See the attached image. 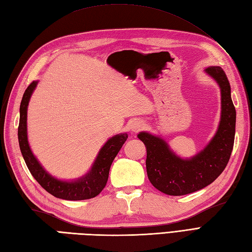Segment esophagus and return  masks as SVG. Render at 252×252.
Listing matches in <instances>:
<instances>
[{
  "instance_id": "1",
  "label": "esophagus",
  "mask_w": 252,
  "mask_h": 252,
  "mask_svg": "<svg viewBox=\"0 0 252 252\" xmlns=\"http://www.w3.org/2000/svg\"><path fill=\"white\" fill-rule=\"evenodd\" d=\"M144 127V123L141 120H133L131 123V129L133 132H138Z\"/></svg>"
}]
</instances>
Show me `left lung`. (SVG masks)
<instances>
[{
  "label": "left lung",
  "instance_id": "left-lung-1",
  "mask_svg": "<svg viewBox=\"0 0 252 252\" xmlns=\"http://www.w3.org/2000/svg\"><path fill=\"white\" fill-rule=\"evenodd\" d=\"M206 72L221 88L222 115L217 134L202 152L189 160H183L176 157L160 137L145 132L137 135L146 146L148 179L158 190L167 195H187L211 184L223 172L231 157L236 123L231 85L221 67H208Z\"/></svg>",
  "mask_w": 252,
  "mask_h": 252
}]
</instances>
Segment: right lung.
<instances>
[{"label":"right lung","instance_id":"1","mask_svg":"<svg viewBox=\"0 0 252 252\" xmlns=\"http://www.w3.org/2000/svg\"><path fill=\"white\" fill-rule=\"evenodd\" d=\"M35 81L31 82L26 89L20 103V118L18 126V142L20 152L30 173L43 189L51 195L65 200H83L97 196L104 189L108 181L110 165L123 144L126 143L127 134H118L108 140L98 153L90 172L76 182H63L53 178L41 167L39 161L32 154L27 138V108L30 96L36 87Z\"/></svg>","mask_w":252,"mask_h":252}]
</instances>
